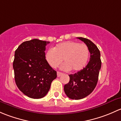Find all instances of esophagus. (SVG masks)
Returning a JSON list of instances; mask_svg holds the SVG:
<instances>
[{
    "label": "esophagus",
    "mask_w": 121,
    "mask_h": 121,
    "mask_svg": "<svg viewBox=\"0 0 121 121\" xmlns=\"http://www.w3.org/2000/svg\"><path fill=\"white\" fill-rule=\"evenodd\" d=\"M62 74V72H57V76L58 77H60L61 75Z\"/></svg>",
    "instance_id": "esophagus-1"
}]
</instances>
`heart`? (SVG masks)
Segmentation results:
<instances>
[{"label":"heart","mask_w":121,"mask_h":121,"mask_svg":"<svg viewBox=\"0 0 121 121\" xmlns=\"http://www.w3.org/2000/svg\"><path fill=\"white\" fill-rule=\"evenodd\" d=\"M89 50L84 43L74 41H66L59 43L54 49L50 48L45 53V59L48 64L52 68H56L64 60L61 68L73 72L82 70L86 65Z\"/></svg>","instance_id":"b5f03b06"}]
</instances>
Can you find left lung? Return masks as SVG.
<instances>
[{"label": "left lung", "instance_id": "8db88e82", "mask_svg": "<svg viewBox=\"0 0 121 121\" xmlns=\"http://www.w3.org/2000/svg\"><path fill=\"white\" fill-rule=\"evenodd\" d=\"M88 48L90 58L86 66L74 74H69V82L64 86V91L70 99H80L93 92L98 82L101 66L100 52L96 45L87 38L78 37Z\"/></svg>", "mask_w": 121, "mask_h": 121}]
</instances>
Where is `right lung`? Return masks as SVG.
Wrapping results in <instances>:
<instances>
[{"mask_svg": "<svg viewBox=\"0 0 121 121\" xmlns=\"http://www.w3.org/2000/svg\"><path fill=\"white\" fill-rule=\"evenodd\" d=\"M49 42L34 39L23 42L15 51L14 79L18 89L28 97L45 96L56 72L47 62L45 47Z\"/></svg>", "mask_w": 121, "mask_h": 121, "instance_id": "add662e5", "label": "right lung"}]
</instances>
